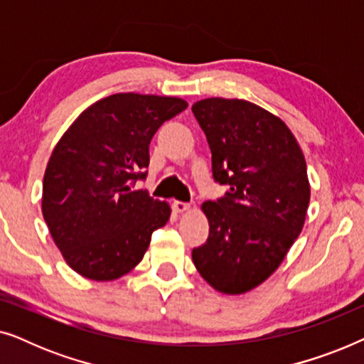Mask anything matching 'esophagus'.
Segmentation results:
<instances>
[{
	"label": "esophagus",
	"instance_id": "esophagus-1",
	"mask_svg": "<svg viewBox=\"0 0 364 364\" xmlns=\"http://www.w3.org/2000/svg\"><path fill=\"white\" fill-rule=\"evenodd\" d=\"M172 208L176 210L177 213H183L187 210H191V203L188 202H182V200H176L172 203Z\"/></svg>",
	"mask_w": 364,
	"mask_h": 364
}]
</instances>
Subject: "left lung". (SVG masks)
Masks as SVG:
<instances>
[{"label": "left lung", "mask_w": 364, "mask_h": 364, "mask_svg": "<svg viewBox=\"0 0 364 364\" xmlns=\"http://www.w3.org/2000/svg\"><path fill=\"white\" fill-rule=\"evenodd\" d=\"M192 112L227 196L203 202L208 238L192 260L213 290L242 295L280 267L305 225L310 181L300 144L280 117L245 99L208 97Z\"/></svg>", "instance_id": "8db88e82"}]
</instances>
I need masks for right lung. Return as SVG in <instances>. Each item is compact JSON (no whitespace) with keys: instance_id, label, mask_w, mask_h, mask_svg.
<instances>
[{"instance_id":"1","label":"right lung","mask_w":364,"mask_h":364,"mask_svg":"<svg viewBox=\"0 0 364 364\" xmlns=\"http://www.w3.org/2000/svg\"><path fill=\"white\" fill-rule=\"evenodd\" d=\"M188 106L181 97L121 92L94 102L68 127L48 161L41 210L74 272L114 282L134 270L171 205L132 191L146 177L149 144Z\"/></svg>"}]
</instances>
